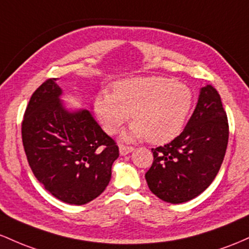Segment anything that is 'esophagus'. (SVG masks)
Segmentation results:
<instances>
[{"mask_svg": "<svg viewBox=\"0 0 249 249\" xmlns=\"http://www.w3.org/2000/svg\"><path fill=\"white\" fill-rule=\"evenodd\" d=\"M120 154L121 155H127L129 154L130 152H133L134 148L130 146H124V144H120Z\"/></svg>", "mask_w": 249, "mask_h": 249, "instance_id": "1", "label": "esophagus"}]
</instances>
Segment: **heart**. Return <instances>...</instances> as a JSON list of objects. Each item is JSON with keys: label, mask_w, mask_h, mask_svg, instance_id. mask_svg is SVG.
Segmentation results:
<instances>
[{"label": "heart", "mask_w": 249, "mask_h": 249, "mask_svg": "<svg viewBox=\"0 0 249 249\" xmlns=\"http://www.w3.org/2000/svg\"><path fill=\"white\" fill-rule=\"evenodd\" d=\"M193 102L191 88L172 77H132L116 82L110 93L97 95L95 113L108 134L119 132L130 114L133 125L125 139L162 144L182 132Z\"/></svg>", "instance_id": "b5f03b06"}]
</instances>
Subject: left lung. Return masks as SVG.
<instances>
[{
    "instance_id": "1",
    "label": "left lung",
    "mask_w": 249,
    "mask_h": 249,
    "mask_svg": "<svg viewBox=\"0 0 249 249\" xmlns=\"http://www.w3.org/2000/svg\"><path fill=\"white\" fill-rule=\"evenodd\" d=\"M228 136L221 97L207 85L183 132L152 149L154 161L144 177L153 194L166 202L182 203L206 191L221 167Z\"/></svg>"
}]
</instances>
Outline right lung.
Segmentation results:
<instances>
[{
    "mask_svg": "<svg viewBox=\"0 0 249 249\" xmlns=\"http://www.w3.org/2000/svg\"><path fill=\"white\" fill-rule=\"evenodd\" d=\"M55 77L34 91L22 121V142L35 178L50 194L85 205L109 183L119 147L89 110L69 113Z\"/></svg>",
    "mask_w": 249,
    "mask_h": 249,
    "instance_id": "add662e5",
    "label": "right lung"
}]
</instances>
